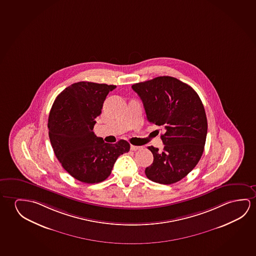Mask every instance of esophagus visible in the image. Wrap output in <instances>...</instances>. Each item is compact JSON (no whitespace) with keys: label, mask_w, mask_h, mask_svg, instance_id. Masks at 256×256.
<instances>
[{"label":"esophagus","mask_w":256,"mask_h":256,"mask_svg":"<svg viewBox=\"0 0 256 256\" xmlns=\"http://www.w3.org/2000/svg\"><path fill=\"white\" fill-rule=\"evenodd\" d=\"M130 149H131V150H138L142 149V146H130Z\"/></svg>","instance_id":"obj_1"}]
</instances>
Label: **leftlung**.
Segmentation results:
<instances>
[{
	"label": "left lung",
	"instance_id": "obj_1",
	"mask_svg": "<svg viewBox=\"0 0 256 256\" xmlns=\"http://www.w3.org/2000/svg\"><path fill=\"white\" fill-rule=\"evenodd\" d=\"M132 88L142 101L150 123L164 126L162 152L149 146L154 162L146 168L150 181L171 184L196 166L204 152L208 120L204 106L192 86L176 78L160 76Z\"/></svg>",
	"mask_w": 256,
	"mask_h": 256
}]
</instances>
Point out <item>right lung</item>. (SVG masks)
Segmentation results:
<instances>
[{"label":"right lung","mask_w":256,"mask_h":256,"mask_svg":"<svg viewBox=\"0 0 256 256\" xmlns=\"http://www.w3.org/2000/svg\"><path fill=\"white\" fill-rule=\"evenodd\" d=\"M115 85L80 82L67 86L56 96L48 116V136L56 157L75 179L96 184L109 176L114 163L126 154L125 140L104 142L94 132L96 118Z\"/></svg>","instance_id":"add662e5"}]
</instances>
